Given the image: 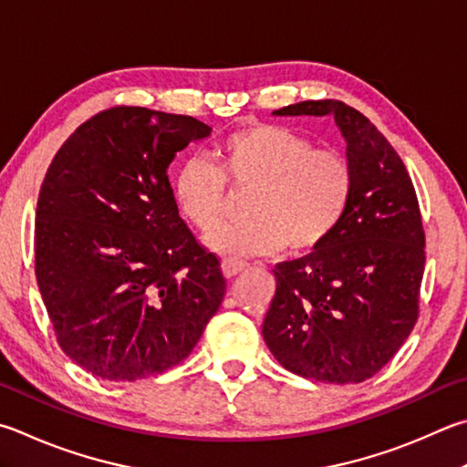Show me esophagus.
Segmentation results:
<instances>
[{"mask_svg": "<svg viewBox=\"0 0 467 467\" xmlns=\"http://www.w3.org/2000/svg\"><path fill=\"white\" fill-rule=\"evenodd\" d=\"M244 267H247V263L239 261V259H224L223 261V271L226 277H234L236 274H241Z\"/></svg>", "mask_w": 467, "mask_h": 467, "instance_id": "obj_1", "label": "esophagus"}]
</instances>
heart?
<instances>
[{
	"mask_svg": "<svg viewBox=\"0 0 467 467\" xmlns=\"http://www.w3.org/2000/svg\"><path fill=\"white\" fill-rule=\"evenodd\" d=\"M214 163L188 159L177 169L173 196L182 214L200 233L223 224L226 183L251 192L249 220L208 236L228 255H271L285 249L308 255L320 249L347 216L355 192L351 161L335 149L277 124H253L220 139Z\"/></svg>",
	"mask_w": 467,
	"mask_h": 467,
	"instance_id": "1",
	"label": "heart"
}]
</instances>
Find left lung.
Returning <instances> with one entry per match:
<instances>
[{"label":"left lung","instance_id":"1","mask_svg":"<svg viewBox=\"0 0 467 467\" xmlns=\"http://www.w3.org/2000/svg\"><path fill=\"white\" fill-rule=\"evenodd\" d=\"M274 114L333 116L355 192L320 249L275 265L263 338L292 374L359 384L394 358L419 318L425 231L417 192L384 134L345 101L310 99Z\"/></svg>","mask_w":467,"mask_h":467}]
</instances>
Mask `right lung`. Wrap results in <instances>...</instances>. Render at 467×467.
<instances>
[{
	"mask_svg": "<svg viewBox=\"0 0 467 467\" xmlns=\"http://www.w3.org/2000/svg\"><path fill=\"white\" fill-rule=\"evenodd\" d=\"M210 130L192 116L114 106L48 167L34 271L58 345L93 376L134 381L175 368L223 304L220 259L183 223L167 173Z\"/></svg>",
	"mask_w": 467,
	"mask_h": 467,
	"instance_id": "1",
	"label": "right lung"
}]
</instances>
